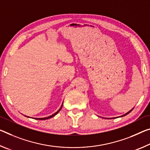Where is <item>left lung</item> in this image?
<instances>
[{
	"label": "left lung",
	"instance_id": "8db88e82",
	"mask_svg": "<svg viewBox=\"0 0 150 150\" xmlns=\"http://www.w3.org/2000/svg\"><path fill=\"white\" fill-rule=\"evenodd\" d=\"M133 109H134V108H133V109H131V110L130 111H128V112H127L126 113H125L124 114V115H122V116H120V117H123V116H125V115H127V114H129L130 112H131V111H132V110H133ZM116 117H113V118H109V119H115V118H116ZM105 119H109V118H105Z\"/></svg>",
	"mask_w": 150,
	"mask_h": 150
}]
</instances>
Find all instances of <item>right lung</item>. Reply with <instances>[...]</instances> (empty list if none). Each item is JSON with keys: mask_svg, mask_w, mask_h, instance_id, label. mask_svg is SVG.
I'll list each match as a JSON object with an SVG mask.
<instances>
[{"mask_svg": "<svg viewBox=\"0 0 150 150\" xmlns=\"http://www.w3.org/2000/svg\"><path fill=\"white\" fill-rule=\"evenodd\" d=\"M63 104V102L62 105H61V106L60 109H59V110H58L57 111V112H55V113H53V115H51L49 116V117H43V118H35V117H31V118H33V119H35V120H48V119H50V118L53 117H54V115H56L57 114V113L59 112V111H60V110H61V108H62ZM25 116H26V115H25ZM26 117H28V116H26Z\"/></svg>", "mask_w": 150, "mask_h": 150, "instance_id": "obj_1", "label": "right lung"}]
</instances>
